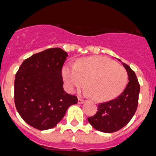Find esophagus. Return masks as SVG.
<instances>
[{
  "label": "esophagus",
  "instance_id": "34e87169",
  "mask_svg": "<svg viewBox=\"0 0 156 156\" xmlns=\"http://www.w3.org/2000/svg\"><path fill=\"white\" fill-rule=\"evenodd\" d=\"M85 102V99H81V98H78V103H79V104H82V103H84Z\"/></svg>",
  "mask_w": 156,
  "mask_h": 156
}]
</instances>
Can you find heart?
Here are the masks:
<instances>
[{"label":"heart","instance_id":"1","mask_svg":"<svg viewBox=\"0 0 156 156\" xmlns=\"http://www.w3.org/2000/svg\"><path fill=\"white\" fill-rule=\"evenodd\" d=\"M62 75L68 89L83 86L86 82L88 92L96 100H110L125 88L128 75L123 66L103 56L81 59L74 65L66 64Z\"/></svg>","mask_w":156,"mask_h":156}]
</instances>
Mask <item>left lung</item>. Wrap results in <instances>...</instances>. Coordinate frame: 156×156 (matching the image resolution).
I'll return each mask as SVG.
<instances>
[{
  "mask_svg": "<svg viewBox=\"0 0 156 156\" xmlns=\"http://www.w3.org/2000/svg\"><path fill=\"white\" fill-rule=\"evenodd\" d=\"M123 66L127 70L129 80L125 89L116 99L99 103L96 113L88 118L91 125L102 132L113 133L123 128L137 110L139 82L134 71L124 63Z\"/></svg>",
  "mask_w": 156,
  "mask_h": 156,
  "instance_id": "8db88e82",
  "label": "left lung"
}]
</instances>
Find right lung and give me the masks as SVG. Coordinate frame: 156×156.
Masks as SVG:
<instances>
[{"label": "right lung", "mask_w": 156, "mask_h": 156, "mask_svg": "<svg viewBox=\"0 0 156 156\" xmlns=\"http://www.w3.org/2000/svg\"><path fill=\"white\" fill-rule=\"evenodd\" d=\"M50 48L25 60L17 71L14 99L17 111L29 125L40 130L55 127L78 98L64 90L63 65L68 57Z\"/></svg>", "instance_id": "add662e5"}]
</instances>
